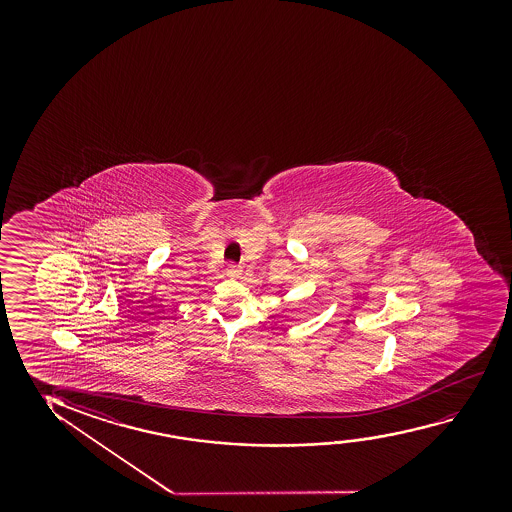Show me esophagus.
<instances>
[{
    "label": "esophagus",
    "mask_w": 512,
    "mask_h": 512,
    "mask_svg": "<svg viewBox=\"0 0 512 512\" xmlns=\"http://www.w3.org/2000/svg\"><path fill=\"white\" fill-rule=\"evenodd\" d=\"M239 273H241V269L236 264H229V266L225 267V274L229 276V278H238Z\"/></svg>",
    "instance_id": "34e87169"
}]
</instances>
